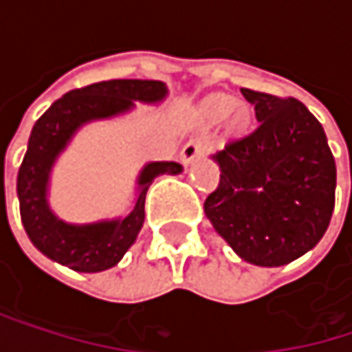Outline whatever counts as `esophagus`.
Masks as SVG:
<instances>
[{"label":"esophagus","instance_id":"1","mask_svg":"<svg viewBox=\"0 0 352 352\" xmlns=\"http://www.w3.org/2000/svg\"><path fill=\"white\" fill-rule=\"evenodd\" d=\"M206 155V146L201 142H187L181 151V159L185 163H193L195 159H201Z\"/></svg>","mask_w":352,"mask_h":352}]
</instances>
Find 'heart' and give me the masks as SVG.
Returning <instances> with one entry per match:
<instances>
[{
    "instance_id": "1",
    "label": "heart",
    "mask_w": 352,
    "mask_h": 352,
    "mask_svg": "<svg viewBox=\"0 0 352 352\" xmlns=\"http://www.w3.org/2000/svg\"><path fill=\"white\" fill-rule=\"evenodd\" d=\"M232 100H228V98H212V100H208V104H206V109H208V113L212 116V118H222V116H226V113H230L232 111Z\"/></svg>"
}]
</instances>
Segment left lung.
<instances>
[{"instance_id":"1","label":"left lung","mask_w":352,"mask_h":352,"mask_svg":"<svg viewBox=\"0 0 352 352\" xmlns=\"http://www.w3.org/2000/svg\"><path fill=\"white\" fill-rule=\"evenodd\" d=\"M258 126L212 159L220 183L204 212L246 263L287 265L324 236L336 189V165L322 124L294 98L241 89Z\"/></svg>"}]
</instances>
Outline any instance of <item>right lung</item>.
<instances>
[{"instance_id": "obj_1", "label": "right lung", "mask_w": 352, "mask_h": 352, "mask_svg": "<svg viewBox=\"0 0 352 352\" xmlns=\"http://www.w3.org/2000/svg\"><path fill=\"white\" fill-rule=\"evenodd\" d=\"M165 98L163 81L111 79L65 94L36 120L18 171V199L26 234L42 254L79 273H100L118 265L134 245L144 224V199L151 183L159 175H179L183 171L179 163L144 165L130 214L91 224H69L56 218L48 206V181L58 155L83 124L126 113L134 102L159 104Z\"/></svg>"}]
</instances>
